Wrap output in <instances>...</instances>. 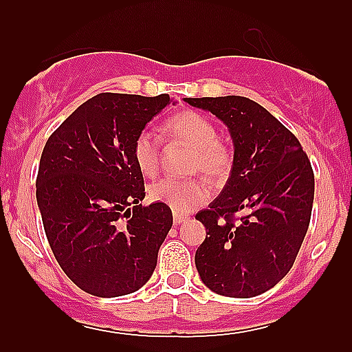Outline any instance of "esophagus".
<instances>
[{"instance_id": "1", "label": "esophagus", "mask_w": 352, "mask_h": 352, "mask_svg": "<svg viewBox=\"0 0 352 352\" xmlns=\"http://www.w3.org/2000/svg\"><path fill=\"white\" fill-rule=\"evenodd\" d=\"M187 219V216H182V214H173V223L175 225H180V223H184Z\"/></svg>"}]
</instances>
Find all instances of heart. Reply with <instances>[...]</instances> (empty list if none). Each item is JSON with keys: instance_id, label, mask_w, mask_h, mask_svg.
I'll list each match as a JSON object with an SVG mask.
<instances>
[{"instance_id": "heart-1", "label": "heart", "mask_w": 352, "mask_h": 352, "mask_svg": "<svg viewBox=\"0 0 352 352\" xmlns=\"http://www.w3.org/2000/svg\"><path fill=\"white\" fill-rule=\"evenodd\" d=\"M163 138L192 148L187 172L204 173L209 180L228 179L235 163L232 146L218 138V127L209 117L196 110H180L163 122ZM133 160L144 177H153L160 168V140L150 131H141L133 141ZM211 196V187L202 177L156 180L148 189V197L172 209L189 212Z\"/></svg>"}]
</instances>
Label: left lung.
Returning <instances> with one entry per match:
<instances>
[{"instance_id":"1","label":"left lung","mask_w":352,"mask_h":352,"mask_svg":"<svg viewBox=\"0 0 352 352\" xmlns=\"http://www.w3.org/2000/svg\"><path fill=\"white\" fill-rule=\"evenodd\" d=\"M186 102L221 119L235 144L225 189L196 214L206 226L199 276L223 296H257L293 267L310 225L314 168L298 138L257 102L236 95Z\"/></svg>"}]
</instances>
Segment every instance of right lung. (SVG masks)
<instances>
[{
  "label": "right lung",
  "mask_w": 352,
  "mask_h": 352,
  "mask_svg": "<svg viewBox=\"0 0 352 352\" xmlns=\"http://www.w3.org/2000/svg\"><path fill=\"white\" fill-rule=\"evenodd\" d=\"M173 98L98 94L49 136L37 173V204L65 274L100 298L134 293L156 267L172 209L143 206L144 179L133 141Z\"/></svg>",
  "instance_id": "right-lung-1"
}]
</instances>
